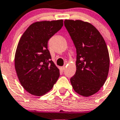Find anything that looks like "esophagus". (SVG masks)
Instances as JSON below:
<instances>
[{"label": "esophagus", "instance_id": "1", "mask_svg": "<svg viewBox=\"0 0 120 120\" xmlns=\"http://www.w3.org/2000/svg\"><path fill=\"white\" fill-rule=\"evenodd\" d=\"M60 69H61V70H62V71H64L65 69V66H63V67H61Z\"/></svg>", "mask_w": 120, "mask_h": 120}]
</instances>
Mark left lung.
<instances>
[{
    "instance_id": "1",
    "label": "left lung",
    "mask_w": 120,
    "mask_h": 120,
    "mask_svg": "<svg viewBox=\"0 0 120 120\" xmlns=\"http://www.w3.org/2000/svg\"><path fill=\"white\" fill-rule=\"evenodd\" d=\"M65 26L76 49V71L71 78L74 90L84 97L99 91L107 79L109 55L104 38L95 26L82 20L65 19Z\"/></svg>"
}]
</instances>
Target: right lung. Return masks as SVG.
Returning <instances> with one entry per match:
<instances>
[{
    "label": "right lung",
    "mask_w": 120,
    "mask_h": 120,
    "mask_svg": "<svg viewBox=\"0 0 120 120\" xmlns=\"http://www.w3.org/2000/svg\"><path fill=\"white\" fill-rule=\"evenodd\" d=\"M63 19L31 24L20 38L15 56L18 78L26 92L41 96L50 91L60 71L48 49L49 39L63 26Z\"/></svg>",
    "instance_id": "add662e5"
}]
</instances>
